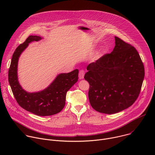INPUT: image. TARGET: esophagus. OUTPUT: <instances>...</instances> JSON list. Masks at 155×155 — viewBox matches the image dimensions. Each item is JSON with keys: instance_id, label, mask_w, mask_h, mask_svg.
<instances>
[{"instance_id": "34e87169", "label": "esophagus", "mask_w": 155, "mask_h": 155, "mask_svg": "<svg viewBox=\"0 0 155 155\" xmlns=\"http://www.w3.org/2000/svg\"><path fill=\"white\" fill-rule=\"evenodd\" d=\"M84 71H83V70L80 71V72H79V78L80 80L83 79L84 78Z\"/></svg>"}]
</instances>
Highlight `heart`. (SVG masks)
<instances>
[{
  "mask_svg": "<svg viewBox=\"0 0 155 155\" xmlns=\"http://www.w3.org/2000/svg\"><path fill=\"white\" fill-rule=\"evenodd\" d=\"M101 56V54H99V56Z\"/></svg>",
  "mask_w": 155,
  "mask_h": 155,
  "instance_id": "1",
  "label": "heart"
}]
</instances>
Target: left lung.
<instances>
[{
	"instance_id": "8db88e82",
	"label": "left lung",
	"mask_w": 155,
	"mask_h": 155,
	"mask_svg": "<svg viewBox=\"0 0 155 155\" xmlns=\"http://www.w3.org/2000/svg\"><path fill=\"white\" fill-rule=\"evenodd\" d=\"M115 46L87 65L84 79L90 83L88 97L96 111L114 114L127 108L137 99L145 76L136 48L115 37Z\"/></svg>"
}]
</instances>
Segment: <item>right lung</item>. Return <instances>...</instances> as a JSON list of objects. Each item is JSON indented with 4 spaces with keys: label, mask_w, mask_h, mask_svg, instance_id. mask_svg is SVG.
I'll use <instances>...</instances> for the list:
<instances>
[{
    "label": "right lung",
    "mask_w": 155,
    "mask_h": 155,
    "mask_svg": "<svg viewBox=\"0 0 155 155\" xmlns=\"http://www.w3.org/2000/svg\"><path fill=\"white\" fill-rule=\"evenodd\" d=\"M42 38L40 36L30 35L16 48L8 71V81L15 98L22 108L36 115L45 117L55 115L63 109L66 93L78 81V70L58 74L52 83L41 91L34 93L25 91L18 81V60L30 43L38 41Z\"/></svg>",
    "instance_id": "add662e5"
}]
</instances>
